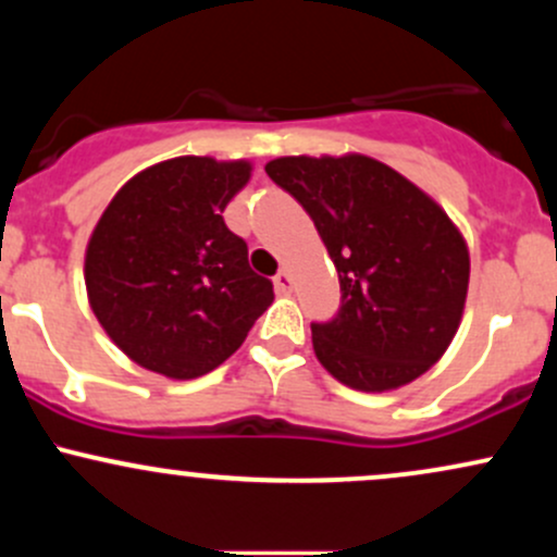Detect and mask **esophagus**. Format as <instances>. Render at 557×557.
<instances>
[{
	"label": "esophagus",
	"instance_id": "esophagus-1",
	"mask_svg": "<svg viewBox=\"0 0 557 557\" xmlns=\"http://www.w3.org/2000/svg\"><path fill=\"white\" fill-rule=\"evenodd\" d=\"M274 287H277V293H290V287H293V277H290V272H287V270H280V272H277V277H274Z\"/></svg>",
	"mask_w": 557,
	"mask_h": 557
}]
</instances>
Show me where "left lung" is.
<instances>
[{
    "mask_svg": "<svg viewBox=\"0 0 557 557\" xmlns=\"http://www.w3.org/2000/svg\"><path fill=\"white\" fill-rule=\"evenodd\" d=\"M267 175L314 220L341 277V309L311 324L319 363L385 393L440 361L469 290V248L424 190L363 154L280 157Z\"/></svg>",
    "mask_w": 557,
    "mask_h": 557,
    "instance_id": "8db88e82",
    "label": "left lung"
}]
</instances>
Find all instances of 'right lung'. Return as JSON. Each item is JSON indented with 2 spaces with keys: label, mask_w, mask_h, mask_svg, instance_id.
Listing matches in <instances>:
<instances>
[{
  "label": "right lung",
  "mask_w": 557,
  "mask_h": 557,
  "mask_svg": "<svg viewBox=\"0 0 557 557\" xmlns=\"http://www.w3.org/2000/svg\"><path fill=\"white\" fill-rule=\"evenodd\" d=\"M251 164L177 157L131 177L86 248V290L120 350L149 372L194 380L230 359L274 300L222 212Z\"/></svg>",
  "instance_id": "1"
}]
</instances>
